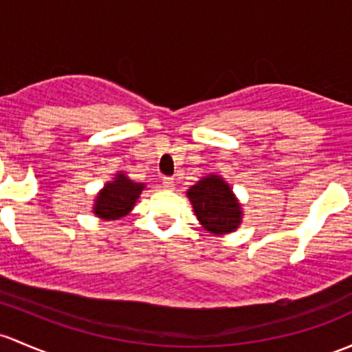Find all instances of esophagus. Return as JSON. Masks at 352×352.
<instances>
[{"mask_svg": "<svg viewBox=\"0 0 352 352\" xmlns=\"http://www.w3.org/2000/svg\"><path fill=\"white\" fill-rule=\"evenodd\" d=\"M164 188L165 190H173V188H175V180L166 177V179H164Z\"/></svg>", "mask_w": 352, "mask_h": 352, "instance_id": "34e87169", "label": "esophagus"}]
</instances>
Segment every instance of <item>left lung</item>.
<instances>
[{
    "label": "left lung",
    "instance_id": "8db88e82",
    "mask_svg": "<svg viewBox=\"0 0 352 352\" xmlns=\"http://www.w3.org/2000/svg\"><path fill=\"white\" fill-rule=\"evenodd\" d=\"M187 197L195 217L212 234L234 232L243 223V207L231 186L217 173L202 177L187 188Z\"/></svg>",
    "mask_w": 352,
    "mask_h": 352
}]
</instances>
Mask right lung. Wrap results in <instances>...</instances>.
I'll list each match as a JSON object with an SVG mask.
<instances>
[{"label":"right lung","instance_id":"add662e5","mask_svg":"<svg viewBox=\"0 0 352 352\" xmlns=\"http://www.w3.org/2000/svg\"><path fill=\"white\" fill-rule=\"evenodd\" d=\"M145 184L133 182L124 172H118L104 184L92 204V214L102 221H114L128 216L145 190Z\"/></svg>","mask_w":352,"mask_h":352}]
</instances>
